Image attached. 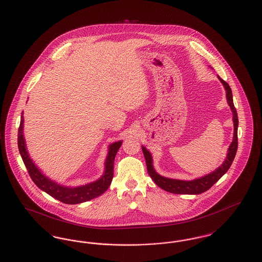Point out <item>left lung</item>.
<instances>
[{
	"label": "left lung",
	"mask_w": 262,
	"mask_h": 262,
	"mask_svg": "<svg viewBox=\"0 0 262 262\" xmlns=\"http://www.w3.org/2000/svg\"><path fill=\"white\" fill-rule=\"evenodd\" d=\"M218 78L220 79V81L222 82V84L224 85L225 89H226L227 102L233 113V122H234L233 141L231 142V144L228 148L227 157L221 166H219L217 169H215L210 174H205L203 177H200V178L191 180V181L170 179V178L163 177L155 171V169L153 167V159H152L151 153L143 145L141 146L145 161H146L147 171H148V174L151 177V179L158 187H161L162 189L168 191V192L176 193V194H200V193H202V192L206 191L207 189H209L216 182H218L221 179V177L229 170V168L231 167L232 163L235 159L237 149V125H238L237 110L234 106L233 94H232L231 88L220 76H218Z\"/></svg>",
	"instance_id": "1"
}]
</instances>
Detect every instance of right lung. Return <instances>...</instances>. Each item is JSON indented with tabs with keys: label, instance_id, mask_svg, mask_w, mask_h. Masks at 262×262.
<instances>
[{
	"label": "right lung",
	"instance_id": "1",
	"mask_svg": "<svg viewBox=\"0 0 262 262\" xmlns=\"http://www.w3.org/2000/svg\"><path fill=\"white\" fill-rule=\"evenodd\" d=\"M24 123H25V119H24V115L21 114L20 125L18 127V134H17L18 150L30 178L40 189L48 193L52 198L60 200L66 204H77V203H82L99 196L108 189V187H110L113 176H114V160L118 150L120 149L123 143L122 140L116 141L109 145L108 154L105 160V171L97 181L89 183L84 186H79V187H66L56 183L55 181H52L48 177H46L38 169L37 166L30 158L26 149V144H25V139L24 137Z\"/></svg>",
	"mask_w": 262,
	"mask_h": 262
}]
</instances>
